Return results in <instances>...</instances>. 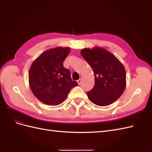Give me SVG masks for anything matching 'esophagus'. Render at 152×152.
Listing matches in <instances>:
<instances>
[{"instance_id":"obj_1","label":"esophagus","mask_w":152,"mask_h":152,"mask_svg":"<svg viewBox=\"0 0 152 152\" xmlns=\"http://www.w3.org/2000/svg\"><path fill=\"white\" fill-rule=\"evenodd\" d=\"M81 81H82V78H81V77H80V78L78 80H77V83H78L79 85L81 83Z\"/></svg>"}]
</instances>
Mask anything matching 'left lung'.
<instances>
[{"label":"left lung","mask_w":152,"mask_h":152,"mask_svg":"<svg viewBox=\"0 0 152 152\" xmlns=\"http://www.w3.org/2000/svg\"><path fill=\"white\" fill-rule=\"evenodd\" d=\"M81 55L91 66L94 75V86L87 93L89 100L99 106L113 103L126 89L124 65L112 53L101 47L83 48Z\"/></svg>","instance_id":"obj_1"}]
</instances>
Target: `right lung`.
<instances>
[{"instance_id":"1","label":"right lung","mask_w":152,"mask_h":152,"mask_svg":"<svg viewBox=\"0 0 152 152\" xmlns=\"http://www.w3.org/2000/svg\"><path fill=\"white\" fill-rule=\"evenodd\" d=\"M69 47H56L43 52L31 65L28 79L31 92L43 104L56 105L64 101L70 89L78 86L63 66Z\"/></svg>"}]
</instances>
